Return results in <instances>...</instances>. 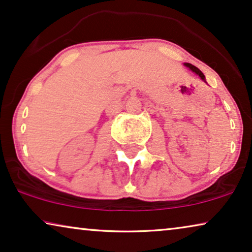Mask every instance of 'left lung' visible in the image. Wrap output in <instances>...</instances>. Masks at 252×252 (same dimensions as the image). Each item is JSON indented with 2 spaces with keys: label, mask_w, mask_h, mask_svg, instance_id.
<instances>
[{
  "label": "left lung",
  "mask_w": 252,
  "mask_h": 252,
  "mask_svg": "<svg viewBox=\"0 0 252 252\" xmlns=\"http://www.w3.org/2000/svg\"><path fill=\"white\" fill-rule=\"evenodd\" d=\"M185 65H186V66H187V67L190 68V70H191L192 72H195L196 74L199 75V77H201V79H203V80L205 81V75L203 74V72H202L201 70H199V68H197L196 66H194V65H192V64H189V63H186Z\"/></svg>",
  "instance_id": "1"
}]
</instances>
